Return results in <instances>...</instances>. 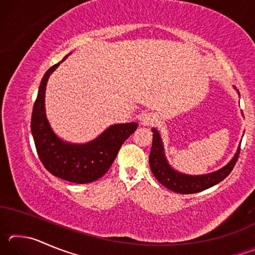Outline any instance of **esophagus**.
Here are the masks:
<instances>
[{
  "label": "esophagus",
  "mask_w": 255,
  "mask_h": 255,
  "mask_svg": "<svg viewBox=\"0 0 255 255\" xmlns=\"http://www.w3.org/2000/svg\"><path fill=\"white\" fill-rule=\"evenodd\" d=\"M156 115L153 114V112H146L140 118V123L144 126H152L155 123H156Z\"/></svg>",
  "instance_id": "esophagus-1"
}]
</instances>
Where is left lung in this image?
I'll use <instances>...</instances> for the list:
<instances>
[{"label": "left lung", "mask_w": 255, "mask_h": 255, "mask_svg": "<svg viewBox=\"0 0 255 255\" xmlns=\"http://www.w3.org/2000/svg\"><path fill=\"white\" fill-rule=\"evenodd\" d=\"M153 144L149 153V165L155 178L164 187L170 189L171 191L189 195V193L200 192L213 185L217 184L226 178L227 175L235 166L240 155V147L237 149L234 157L231 162L222 167L221 170L215 171L213 173L204 174V175H189L183 174L175 171L172 167L164 154V147L162 143V138L156 129L153 128Z\"/></svg>", "instance_id": "1"}]
</instances>
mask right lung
<instances>
[{
	"label": "right lung",
	"mask_w": 255,
	"mask_h": 255,
	"mask_svg": "<svg viewBox=\"0 0 255 255\" xmlns=\"http://www.w3.org/2000/svg\"><path fill=\"white\" fill-rule=\"evenodd\" d=\"M58 65L59 63L45 73L34 101L31 116L34 145L42 165L51 174L68 182L90 183L107 173L124 141L135 132L137 124L112 125L96 139L86 144H72L60 139L51 129L45 110L47 81Z\"/></svg>",
	"instance_id": "add662e5"
}]
</instances>
